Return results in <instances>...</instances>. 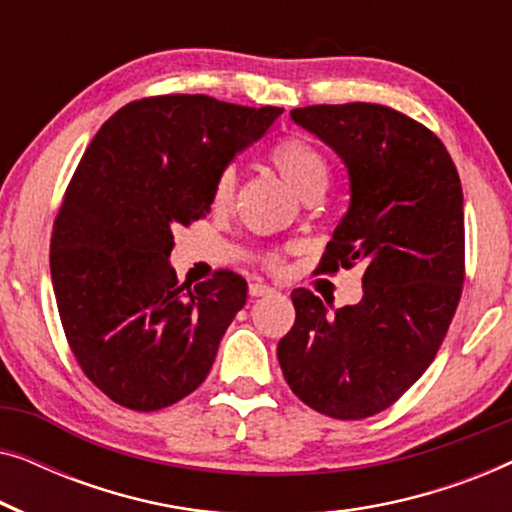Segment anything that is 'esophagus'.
Listing matches in <instances>:
<instances>
[{
  "label": "esophagus",
  "mask_w": 512,
  "mask_h": 512,
  "mask_svg": "<svg viewBox=\"0 0 512 512\" xmlns=\"http://www.w3.org/2000/svg\"><path fill=\"white\" fill-rule=\"evenodd\" d=\"M275 289H272V286H268V284H263V282H251L249 284V293L254 298H258V296H268V293H272Z\"/></svg>",
  "instance_id": "obj_1"
}]
</instances>
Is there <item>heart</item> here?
Wrapping results in <instances>:
<instances>
[{"label":"heart","mask_w":512,"mask_h":512,"mask_svg":"<svg viewBox=\"0 0 512 512\" xmlns=\"http://www.w3.org/2000/svg\"><path fill=\"white\" fill-rule=\"evenodd\" d=\"M270 163L277 167V172L282 174L286 184L296 191L300 198H307L312 193H324L328 186V177H331V167L324 153H321L312 142H307L305 137L289 135L277 139L272 144L268 153ZM237 184L235 167L228 165L219 172V177L214 181V205L226 207L233 200ZM277 258L272 256L270 263H275Z\"/></svg>","instance_id":"1"}]
</instances>
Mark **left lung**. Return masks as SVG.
I'll return each instance as SVG.
<instances>
[{
  "label": "left lung",
  "instance_id": "left-lung-1",
  "mask_svg": "<svg viewBox=\"0 0 512 512\" xmlns=\"http://www.w3.org/2000/svg\"><path fill=\"white\" fill-rule=\"evenodd\" d=\"M291 118L349 172V209L319 268H363V298L333 314L293 289L279 340L284 380L312 410L363 419L396 403L436 359L464 284V193L445 144L382 104H314Z\"/></svg>",
  "mask_w": 512,
  "mask_h": 512
}]
</instances>
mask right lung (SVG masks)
<instances>
[{
	"label": "right lung",
	"instance_id": "add662e5",
	"mask_svg": "<svg viewBox=\"0 0 512 512\" xmlns=\"http://www.w3.org/2000/svg\"><path fill=\"white\" fill-rule=\"evenodd\" d=\"M282 111L144 97L83 153L53 223L51 279L81 370L123 408H167L205 382L247 282L219 270L179 284L174 228L205 219L219 172Z\"/></svg>",
	"mask_w": 512,
	"mask_h": 512
}]
</instances>
